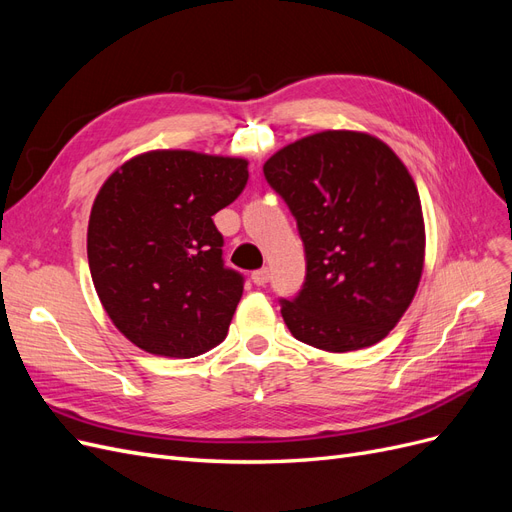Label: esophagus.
<instances>
[{
    "mask_svg": "<svg viewBox=\"0 0 512 512\" xmlns=\"http://www.w3.org/2000/svg\"><path fill=\"white\" fill-rule=\"evenodd\" d=\"M252 282H254L256 286H265V284L269 282V269H256V271L252 273Z\"/></svg>",
    "mask_w": 512,
    "mask_h": 512,
    "instance_id": "34e87169",
    "label": "esophagus"
}]
</instances>
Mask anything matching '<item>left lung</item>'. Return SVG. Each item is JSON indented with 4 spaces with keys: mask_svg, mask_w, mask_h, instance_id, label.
I'll use <instances>...</instances> for the list:
<instances>
[{
    "mask_svg": "<svg viewBox=\"0 0 512 512\" xmlns=\"http://www.w3.org/2000/svg\"><path fill=\"white\" fill-rule=\"evenodd\" d=\"M262 170L305 247V284L282 299L290 333L327 352L378 344L406 314L425 262L408 168L376 136L327 130L286 145Z\"/></svg>",
    "mask_w": 512,
    "mask_h": 512,
    "instance_id": "1",
    "label": "left lung"
}]
</instances>
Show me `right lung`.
Masks as SVG:
<instances>
[{"mask_svg":"<svg viewBox=\"0 0 512 512\" xmlns=\"http://www.w3.org/2000/svg\"><path fill=\"white\" fill-rule=\"evenodd\" d=\"M247 160L147 151L104 181L87 228L108 318L149 354L190 359L224 342L243 275L222 260L213 215L247 183Z\"/></svg>","mask_w":512,"mask_h":512,"instance_id":"add662e5","label":"right lung"}]
</instances>
